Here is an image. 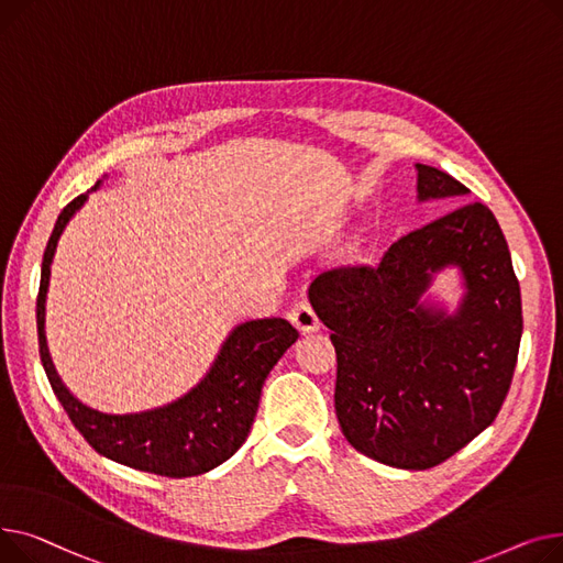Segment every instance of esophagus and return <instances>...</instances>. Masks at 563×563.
Segmentation results:
<instances>
[{
	"label": "esophagus",
	"instance_id": "34e87169",
	"mask_svg": "<svg viewBox=\"0 0 563 563\" xmlns=\"http://www.w3.org/2000/svg\"><path fill=\"white\" fill-rule=\"evenodd\" d=\"M288 318H290V322H292L297 329H300L302 334L316 332V329H320V318H318V313L313 311V307H311L307 300L295 302L292 309H290V313H288Z\"/></svg>",
	"mask_w": 563,
	"mask_h": 563
}]
</instances>
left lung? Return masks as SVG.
<instances>
[{"label": "left lung", "instance_id": "left-lung-1", "mask_svg": "<svg viewBox=\"0 0 563 563\" xmlns=\"http://www.w3.org/2000/svg\"><path fill=\"white\" fill-rule=\"evenodd\" d=\"M418 197L468 188L432 165ZM459 265L470 292L448 319L417 300L431 273ZM336 350V418L347 443L393 468L427 471L500 413L520 334V284L503 229L482 202L400 236L382 258L320 273L309 286Z\"/></svg>", "mask_w": 563, "mask_h": 563}]
</instances>
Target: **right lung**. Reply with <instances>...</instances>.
Instances as JSON below:
<instances>
[{"instance_id": "1", "label": "right lung", "mask_w": 563, "mask_h": 563, "mask_svg": "<svg viewBox=\"0 0 563 563\" xmlns=\"http://www.w3.org/2000/svg\"><path fill=\"white\" fill-rule=\"evenodd\" d=\"M86 202V195L63 207L47 241L36 297L38 352L45 375L60 407L88 445L118 464L161 477L202 475L234 454L254 422L261 388L275 363L300 336L284 318H263L239 324L222 345L211 373L181 400L134 416H109L88 409L65 388L45 345V292L49 263L63 227Z\"/></svg>"}]
</instances>
